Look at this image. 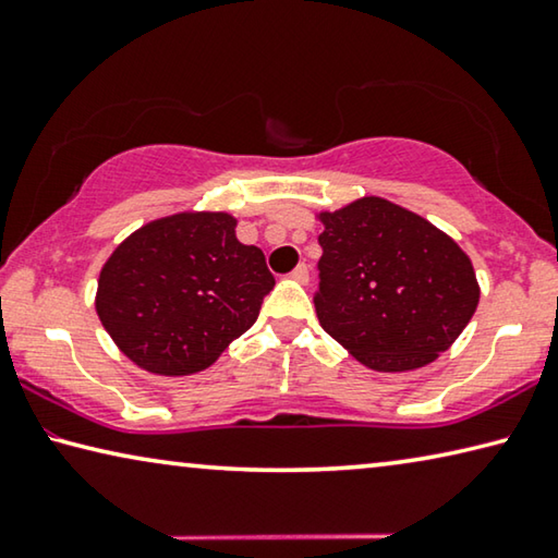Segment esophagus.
<instances>
[{"mask_svg":"<svg viewBox=\"0 0 558 558\" xmlns=\"http://www.w3.org/2000/svg\"><path fill=\"white\" fill-rule=\"evenodd\" d=\"M290 278H292V280H298V282H302V286H305V282L310 280V268L305 266V263H300V266L290 272Z\"/></svg>","mask_w":558,"mask_h":558,"instance_id":"obj_1","label":"esophagus"}]
</instances>
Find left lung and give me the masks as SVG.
I'll use <instances>...</instances> for the list:
<instances>
[{
  "mask_svg": "<svg viewBox=\"0 0 558 558\" xmlns=\"http://www.w3.org/2000/svg\"><path fill=\"white\" fill-rule=\"evenodd\" d=\"M315 310L329 337L374 372H411L456 342L480 302L468 253L381 196L319 214Z\"/></svg>",
  "mask_w": 558,
  "mask_h": 558,
  "instance_id": "obj_1",
  "label": "left lung"
}]
</instances>
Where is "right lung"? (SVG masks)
<instances>
[{
    "label": "right lung",
    "instance_id": "right-lung-1",
    "mask_svg": "<svg viewBox=\"0 0 558 558\" xmlns=\"http://www.w3.org/2000/svg\"><path fill=\"white\" fill-rule=\"evenodd\" d=\"M276 286L266 256L223 211H182L130 233L106 260L96 310L140 369L186 376L211 366L258 319Z\"/></svg>",
    "mask_w": 558,
    "mask_h": 558
}]
</instances>
